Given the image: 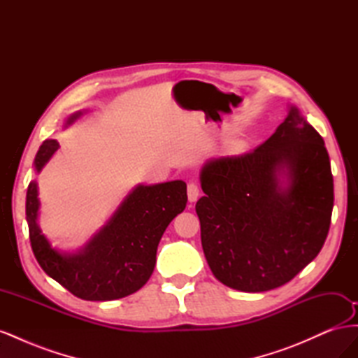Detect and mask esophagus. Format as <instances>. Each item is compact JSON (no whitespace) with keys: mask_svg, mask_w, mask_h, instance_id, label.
Segmentation results:
<instances>
[{"mask_svg":"<svg viewBox=\"0 0 358 358\" xmlns=\"http://www.w3.org/2000/svg\"><path fill=\"white\" fill-rule=\"evenodd\" d=\"M199 197H200L199 187L196 185V183H189V185H188V200L191 203H194V201L199 200Z\"/></svg>","mask_w":358,"mask_h":358,"instance_id":"obj_1","label":"esophagus"}]
</instances>
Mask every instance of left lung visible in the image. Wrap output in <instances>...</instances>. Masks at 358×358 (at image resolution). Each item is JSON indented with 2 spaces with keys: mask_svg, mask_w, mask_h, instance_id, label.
<instances>
[{
  "mask_svg": "<svg viewBox=\"0 0 358 358\" xmlns=\"http://www.w3.org/2000/svg\"><path fill=\"white\" fill-rule=\"evenodd\" d=\"M200 183L203 252L227 287L262 292L284 285L326 242L334 201L330 158L296 106L252 152L206 162Z\"/></svg>",
  "mask_w": 358,
  "mask_h": 358,
  "instance_id": "left-lung-1",
  "label": "left lung"
}]
</instances>
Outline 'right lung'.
I'll return each mask as SVG.
<instances>
[{
  "label": "right lung",
  "instance_id": "add662e5",
  "mask_svg": "<svg viewBox=\"0 0 358 358\" xmlns=\"http://www.w3.org/2000/svg\"><path fill=\"white\" fill-rule=\"evenodd\" d=\"M82 112L70 115L66 127ZM59 148L57 140H45L34 159L40 173ZM187 183L171 180L137 185L119 203L107 222L74 252L53 248L38 225V185L31 180L27 191L29 241L41 268L71 294L83 300L122 299L142 288L152 275L157 249L169 224L185 209Z\"/></svg>",
  "mask_w": 358,
  "mask_h": 358
}]
</instances>
